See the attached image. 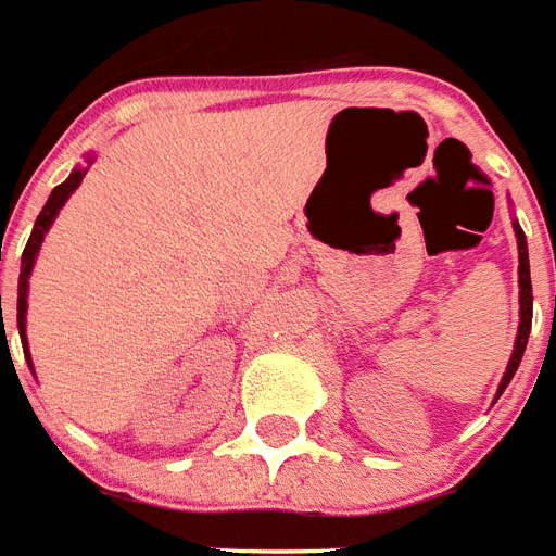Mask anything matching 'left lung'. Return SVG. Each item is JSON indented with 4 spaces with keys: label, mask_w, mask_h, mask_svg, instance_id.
<instances>
[{
    "label": "left lung",
    "mask_w": 556,
    "mask_h": 556,
    "mask_svg": "<svg viewBox=\"0 0 556 556\" xmlns=\"http://www.w3.org/2000/svg\"><path fill=\"white\" fill-rule=\"evenodd\" d=\"M515 239H518V287H521V323H518V334H515V350H511L509 365H506V374L500 380L497 397L503 395V389L509 386V380L518 371L521 365L523 348H527V338H530V323H533V285H530V260H527V239H523V230L515 224Z\"/></svg>",
    "instance_id": "1"
}]
</instances>
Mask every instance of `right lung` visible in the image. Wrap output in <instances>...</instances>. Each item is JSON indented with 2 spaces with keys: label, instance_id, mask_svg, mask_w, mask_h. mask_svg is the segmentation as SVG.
<instances>
[{
  "label": "right lung",
  "instance_id": "add662e5",
  "mask_svg": "<svg viewBox=\"0 0 556 556\" xmlns=\"http://www.w3.org/2000/svg\"><path fill=\"white\" fill-rule=\"evenodd\" d=\"M86 161L92 164V159H86ZM86 170H89V167H86ZM86 170L77 167L65 182L56 185V188L50 191L45 208H41V215H38V222H35L33 227V236H29L26 248H23V257H20V281H17V329H20V341H23V344H26V308H29V305H26V296H29V275H33L38 248H41V242H45V233L50 230V224H53V218L59 215V208L65 206V200H68V197L77 191V185L83 182ZM2 332H5V323H2ZM23 353H26V362H29V368H33L29 350H23Z\"/></svg>",
  "mask_w": 556,
  "mask_h": 556
}]
</instances>
